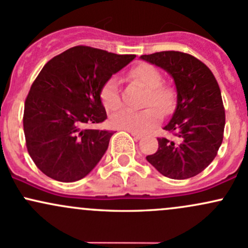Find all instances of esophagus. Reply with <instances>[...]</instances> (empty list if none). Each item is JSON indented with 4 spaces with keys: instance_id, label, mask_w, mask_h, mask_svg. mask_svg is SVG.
<instances>
[{
    "instance_id": "1",
    "label": "esophagus",
    "mask_w": 248,
    "mask_h": 248,
    "mask_svg": "<svg viewBox=\"0 0 248 248\" xmlns=\"http://www.w3.org/2000/svg\"><path fill=\"white\" fill-rule=\"evenodd\" d=\"M130 134H131V136H132V137H134V138H135V140H140V138H142V137H143V136H142V135L137 134V132H130Z\"/></svg>"
}]
</instances>
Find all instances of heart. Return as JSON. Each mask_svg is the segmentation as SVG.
<instances>
[{
    "mask_svg": "<svg viewBox=\"0 0 248 248\" xmlns=\"http://www.w3.org/2000/svg\"><path fill=\"white\" fill-rule=\"evenodd\" d=\"M131 80L140 82L146 89L143 99L144 106H154L162 113L171 111L175 104V92L170 85L163 84V77L155 66L142 62L136 65L127 74ZM100 98L106 110L116 111L122 106L121 94L118 90V79L111 77L104 82L100 90ZM159 119L158 111L146 108L140 111L124 110L111 117V125L116 129L130 132H145L155 125Z\"/></svg>",
    "mask_w": 248,
    "mask_h": 248,
    "instance_id": "1",
    "label": "heart"
}]
</instances>
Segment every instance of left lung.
Listing matches in <instances>:
<instances>
[{"mask_svg": "<svg viewBox=\"0 0 248 248\" xmlns=\"http://www.w3.org/2000/svg\"><path fill=\"white\" fill-rule=\"evenodd\" d=\"M140 58L169 72L177 90L176 108L164 126L174 140L157 138L158 150L146 159L166 177L195 176L212 163L223 140L226 116L219 84L188 53L164 50Z\"/></svg>", "mask_w": 248, "mask_h": 248, "instance_id": "obj_1", "label": "left lung"}]
</instances>
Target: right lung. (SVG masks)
<instances>
[{"mask_svg": "<svg viewBox=\"0 0 248 248\" xmlns=\"http://www.w3.org/2000/svg\"><path fill=\"white\" fill-rule=\"evenodd\" d=\"M135 57L76 46L40 71L26 98L23 131L29 156L45 175L74 182L102 159L113 132L85 126L108 118L100 90Z\"/></svg>", "mask_w": 248, "mask_h": 248, "instance_id": "obj_1", "label": "right lung"}]
</instances>
